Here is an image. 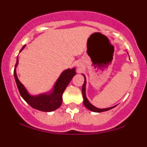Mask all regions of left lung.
Listing matches in <instances>:
<instances>
[{"label": "left lung", "instance_id": "left-lung-1", "mask_svg": "<svg viewBox=\"0 0 147 147\" xmlns=\"http://www.w3.org/2000/svg\"><path fill=\"white\" fill-rule=\"evenodd\" d=\"M85 86H86V79H85L84 77V83L83 86H82V95H83V98H84V105L87 108H88L89 110H90L93 112H103L106 111H108V110L111 109V108H114L115 106L113 107H111V108H104V109H99V108H96L95 106L92 105V104H90V102H89L88 99L86 97V95H85Z\"/></svg>", "mask_w": 147, "mask_h": 147}]
</instances>
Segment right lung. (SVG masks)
I'll return each mask as SVG.
<instances>
[{"label": "right lung", "mask_w": 147, "mask_h": 147, "mask_svg": "<svg viewBox=\"0 0 147 147\" xmlns=\"http://www.w3.org/2000/svg\"><path fill=\"white\" fill-rule=\"evenodd\" d=\"M24 46L25 45L22 47L21 51L24 49ZM18 57H17L16 66L18 65ZM75 70H76L75 69L65 70L57 79L56 84H55V89L50 95L42 94L38 96H30L28 94L24 86L22 85V84L17 78L16 69H14V77L18 91L20 92L22 98L26 101V102L31 106L32 108H35V109L42 111L49 112L57 109L61 105L63 101V93L64 90L68 86V84H69L71 78L76 75Z\"/></svg>", "instance_id": "obj_1"}]
</instances>
